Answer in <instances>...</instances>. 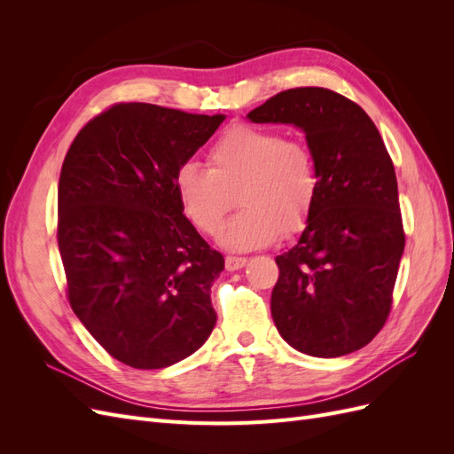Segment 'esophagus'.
<instances>
[{"mask_svg": "<svg viewBox=\"0 0 454 454\" xmlns=\"http://www.w3.org/2000/svg\"><path fill=\"white\" fill-rule=\"evenodd\" d=\"M246 263H248V259H246V257H237V255H227L225 257V269L231 270V272L242 269Z\"/></svg>", "mask_w": 454, "mask_h": 454, "instance_id": "esophagus-1", "label": "esophagus"}]
</instances>
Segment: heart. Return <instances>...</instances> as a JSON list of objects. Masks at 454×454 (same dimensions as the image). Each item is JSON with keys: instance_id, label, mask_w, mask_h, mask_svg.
Wrapping results in <instances>:
<instances>
[{"instance_id": "b5f03b06", "label": "heart", "mask_w": 454, "mask_h": 454, "mask_svg": "<svg viewBox=\"0 0 454 454\" xmlns=\"http://www.w3.org/2000/svg\"><path fill=\"white\" fill-rule=\"evenodd\" d=\"M208 167L184 162L174 191L184 215L204 235H215L235 204L242 210L219 232V244L250 252L297 232L318 199V172L307 144L278 130L232 127L212 144Z\"/></svg>"}]
</instances>
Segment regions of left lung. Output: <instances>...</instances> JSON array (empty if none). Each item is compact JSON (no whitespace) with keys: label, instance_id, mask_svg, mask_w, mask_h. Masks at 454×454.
Instances as JSON below:
<instances>
[{"label":"left lung","instance_id":"8db88e82","mask_svg":"<svg viewBox=\"0 0 454 454\" xmlns=\"http://www.w3.org/2000/svg\"><path fill=\"white\" fill-rule=\"evenodd\" d=\"M248 119L303 132L320 184L297 244L277 255L274 325L314 358L360 350L388 318L405 248L394 164L375 122L322 87L284 90Z\"/></svg>","mask_w":454,"mask_h":454}]
</instances>
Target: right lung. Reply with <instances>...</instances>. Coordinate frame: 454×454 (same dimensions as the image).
Returning <instances> with one entry per match:
<instances>
[{
  "label": "right lung",
  "mask_w": 454,
  "mask_h": 454,
  "mask_svg": "<svg viewBox=\"0 0 454 454\" xmlns=\"http://www.w3.org/2000/svg\"><path fill=\"white\" fill-rule=\"evenodd\" d=\"M225 115L117 104L81 129L59 182L67 297L115 360L162 369L210 337L223 255L184 215L174 174Z\"/></svg>",
  "instance_id": "right-lung-1"
}]
</instances>
